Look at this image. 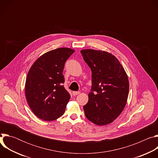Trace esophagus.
Here are the masks:
<instances>
[{"instance_id": "esophagus-1", "label": "esophagus", "mask_w": 158, "mask_h": 158, "mask_svg": "<svg viewBox=\"0 0 158 158\" xmlns=\"http://www.w3.org/2000/svg\"><path fill=\"white\" fill-rule=\"evenodd\" d=\"M80 94V92L79 91H73V94L74 95V96H77V95H78V94Z\"/></svg>"}]
</instances>
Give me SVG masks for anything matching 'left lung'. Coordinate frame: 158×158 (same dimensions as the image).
I'll use <instances>...</instances> for the list:
<instances>
[{"instance_id":"8db88e82","label":"left lung","mask_w":158,"mask_h":158,"mask_svg":"<svg viewBox=\"0 0 158 158\" xmlns=\"http://www.w3.org/2000/svg\"><path fill=\"white\" fill-rule=\"evenodd\" d=\"M92 71V88L84 106L86 118L98 126L113 122L124 110L129 94L127 75L112 54L94 49L81 51Z\"/></svg>"}]
</instances>
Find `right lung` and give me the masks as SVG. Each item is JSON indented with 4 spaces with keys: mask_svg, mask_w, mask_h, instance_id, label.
I'll return each mask as SVG.
<instances>
[{
    "mask_svg": "<svg viewBox=\"0 0 158 158\" xmlns=\"http://www.w3.org/2000/svg\"><path fill=\"white\" fill-rule=\"evenodd\" d=\"M74 50L61 48L40 56L27 75L25 94L34 114L44 121L62 116L71 96L65 89L62 72L65 61Z\"/></svg>",
    "mask_w": 158,
    "mask_h": 158,
    "instance_id": "right-lung-1",
    "label": "right lung"
}]
</instances>
